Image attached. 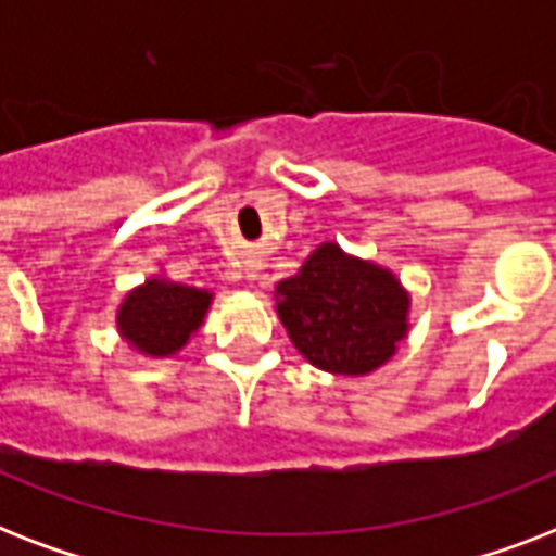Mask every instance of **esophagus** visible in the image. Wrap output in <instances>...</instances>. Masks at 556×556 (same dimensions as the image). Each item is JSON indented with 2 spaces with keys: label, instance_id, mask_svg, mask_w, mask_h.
<instances>
[{
  "label": "esophagus",
  "instance_id": "34e87169",
  "mask_svg": "<svg viewBox=\"0 0 556 556\" xmlns=\"http://www.w3.org/2000/svg\"><path fill=\"white\" fill-rule=\"evenodd\" d=\"M251 277H253V274H251Z\"/></svg>",
  "mask_w": 556,
  "mask_h": 556
}]
</instances>
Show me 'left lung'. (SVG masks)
<instances>
[{"label": "left lung", "mask_w": 556, "mask_h": 556, "mask_svg": "<svg viewBox=\"0 0 556 556\" xmlns=\"http://www.w3.org/2000/svg\"><path fill=\"white\" fill-rule=\"evenodd\" d=\"M277 312L296 352L331 375H369L406 338L409 296L395 274L320 244L277 286Z\"/></svg>", "instance_id": "8db88e82"}]
</instances>
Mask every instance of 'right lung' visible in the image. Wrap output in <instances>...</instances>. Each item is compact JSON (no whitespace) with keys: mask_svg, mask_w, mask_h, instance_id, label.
Instances as JSON below:
<instances>
[{"mask_svg":"<svg viewBox=\"0 0 556 556\" xmlns=\"http://www.w3.org/2000/svg\"><path fill=\"white\" fill-rule=\"evenodd\" d=\"M213 296L201 288L178 286L167 279H150L126 294L117 312V329L138 352L167 357L185 346L201 326Z\"/></svg>","mask_w":556,"mask_h":556,"instance_id":"add662e5","label":"right lung"}]
</instances>
